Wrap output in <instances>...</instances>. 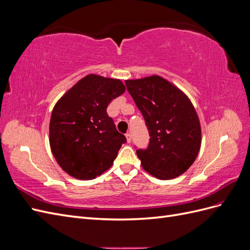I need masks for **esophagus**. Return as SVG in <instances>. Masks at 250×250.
<instances>
[{"instance_id": "1", "label": "esophagus", "mask_w": 250, "mask_h": 250, "mask_svg": "<svg viewBox=\"0 0 250 250\" xmlns=\"http://www.w3.org/2000/svg\"><path fill=\"white\" fill-rule=\"evenodd\" d=\"M125 135H126V139H127V143H130L131 140H132L131 134H130V133H126Z\"/></svg>"}]
</instances>
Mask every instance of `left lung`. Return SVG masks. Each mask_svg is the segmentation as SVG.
I'll list each match as a JSON object with an SVG mask.
<instances>
[{
    "instance_id": "obj_1",
    "label": "left lung",
    "mask_w": 250,
    "mask_h": 250,
    "mask_svg": "<svg viewBox=\"0 0 250 250\" xmlns=\"http://www.w3.org/2000/svg\"><path fill=\"white\" fill-rule=\"evenodd\" d=\"M127 90L142 112L150 140L138 149L143 168L163 180L185 173L196 160L201 145V128L190 99L163 77L126 80Z\"/></svg>"
}]
</instances>
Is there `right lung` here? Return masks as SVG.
Returning <instances> with one entry per match:
<instances>
[{
    "instance_id": "right-lung-1",
    "label": "right lung",
    "mask_w": 250,
    "mask_h": 250,
    "mask_svg": "<svg viewBox=\"0 0 250 250\" xmlns=\"http://www.w3.org/2000/svg\"><path fill=\"white\" fill-rule=\"evenodd\" d=\"M124 92L121 80L90 74L55 104L49 127L50 146L69 175L94 179L111 167L126 138L117 130L106 109Z\"/></svg>"
}]
</instances>
